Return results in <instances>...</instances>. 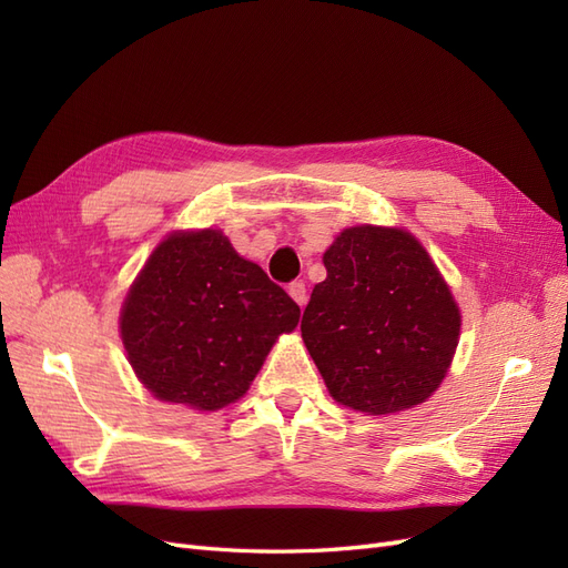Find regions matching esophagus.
Listing matches in <instances>:
<instances>
[{
    "instance_id": "esophagus-1",
    "label": "esophagus",
    "mask_w": 568,
    "mask_h": 568,
    "mask_svg": "<svg viewBox=\"0 0 568 568\" xmlns=\"http://www.w3.org/2000/svg\"><path fill=\"white\" fill-rule=\"evenodd\" d=\"M286 291H288V296L294 298V301H296L301 307L305 305V301H307V294H305V284H303V282H291Z\"/></svg>"
}]
</instances>
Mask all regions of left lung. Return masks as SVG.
<instances>
[{
  "instance_id": "left-lung-1",
  "label": "left lung",
  "mask_w": 568,
  "mask_h": 568,
  "mask_svg": "<svg viewBox=\"0 0 568 568\" xmlns=\"http://www.w3.org/2000/svg\"><path fill=\"white\" fill-rule=\"evenodd\" d=\"M301 334L332 398L367 415L422 405L448 374L459 307L415 236L343 230L324 253Z\"/></svg>"
}]
</instances>
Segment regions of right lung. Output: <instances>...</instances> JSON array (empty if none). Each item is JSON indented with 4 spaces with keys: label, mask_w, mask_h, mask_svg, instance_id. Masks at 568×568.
<instances>
[{
    "label": "right lung",
    "mask_w": 568,
    "mask_h": 568,
    "mask_svg": "<svg viewBox=\"0 0 568 568\" xmlns=\"http://www.w3.org/2000/svg\"><path fill=\"white\" fill-rule=\"evenodd\" d=\"M298 320L294 298L220 230L173 232L134 280L120 336L159 400L215 412L242 398Z\"/></svg>",
    "instance_id": "add662e5"
}]
</instances>
